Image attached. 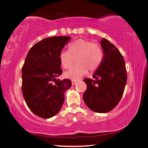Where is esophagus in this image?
<instances>
[{"label":"esophagus","mask_w":148,"mask_h":148,"mask_svg":"<svg viewBox=\"0 0 148 148\" xmlns=\"http://www.w3.org/2000/svg\"><path fill=\"white\" fill-rule=\"evenodd\" d=\"M77 80H75V79H73V80H72V85H74V84H76V83H77Z\"/></svg>","instance_id":"obj_1"}]
</instances>
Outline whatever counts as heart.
<instances>
[{"label": "heart", "mask_w": 148, "mask_h": 148, "mask_svg": "<svg viewBox=\"0 0 148 148\" xmlns=\"http://www.w3.org/2000/svg\"><path fill=\"white\" fill-rule=\"evenodd\" d=\"M104 58L101 45L86 39H78L69 46V51L59 54L62 66L69 69L76 60L77 64L65 73L66 77L76 79L86 74L88 70L95 72L99 68Z\"/></svg>", "instance_id": "b5f03b06"}]
</instances>
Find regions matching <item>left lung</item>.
<instances>
[{
	"mask_svg": "<svg viewBox=\"0 0 148 148\" xmlns=\"http://www.w3.org/2000/svg\"><path fill=\"white\" fill-rule=\"evenodd\" d=\"M104 58L92 77L85 78L87 89L85 103L92 111L107 113L116 107L123 94L127 74L123 57L118 49L106 38L102 39Z\"/></svg>",
	"mask_w": 148,
	"mask_h": 148,
	"instance_id": "left-lung-1",
	"label": "left lung"
}]
</instances>
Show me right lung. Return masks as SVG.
Masks as SVG:
<instances>
[{
	"label": "right lung",
	"instance_id": "right-lung-1",
	"mask_svg": "<svg viewBox=\"0 0 148 148\" xmlns=\"http://www.w3.org/2000/svg\"><path fill=\"white\" fill-rule=\"evenodd\" d=\"M70 36H53L35 44L22 67V92L32 113L42 118L53 117L61 110L71 79H56L62 74L59 54Z\"/></svg>",
	"mask_w": 148,
	"mask_h": 148
}]
</instances>
